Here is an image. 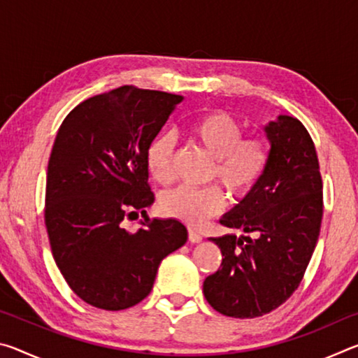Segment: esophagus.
I'll return each instance as SVG.
<instances>
[{"mask_svg":"<svg viewBox=\"0 0 358 358\" xmlns=\"http://www.w3.org/2000/svg\"><path fill=\"white\" fill-rule=\"evenodd\" d=\"M187 238H189L191 243H201L202 241V235L197 232V230L189 229V234H187Z\"/></svg>","mask_w":358,"mask_h":358,"instance_id":"esophagus-1","label":"esophagus"}]
</instances>
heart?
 Segmentation results:
<instances>
[{
	"mask_svg": "<svg viewBox=\"0 0 358 358\" xmlns=\"http://www.w3.org/2000/svg\"><path fill=\"white\" fill-rule=\"evenodd\" d=\"M189 134L215 159L211 178H217L232 196H243L259 178L268 162V148L259 137H243V128L237 120L224 112L205 113L194 120ZM173 148L171 134H159L150 142L145 159L148 171L157 183L167 185L173 178ZM161 211L189 226L220 213L224 194L217 186L203 189L177 187L161 199Z\"/></svg>",
	"mask_w": 358,
	"mask_h": 358,
	"instance_id": "1",
	"label": "heart"
}]
</instances>
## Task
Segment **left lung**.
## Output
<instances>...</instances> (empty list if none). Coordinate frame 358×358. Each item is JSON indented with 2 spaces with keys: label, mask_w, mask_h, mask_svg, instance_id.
<instances>
[{
  "label": "left lung",
  "mask_w": 358,
  "mask_h": 358,
  "mask_svg": "<svg viewBox=\"0 0 358 358\" xmlns=\"http://www.w3.org/2000/svg\"><path fill=\"white\" fill-rule=\"evenodd\" d=\"M268 162L252 189L220 222L234 234L208 238L222 254L205 278L203 295L229 317L252 319L276 310L299 287L322 222V178L313 138L299 120L280 115L264 128Z\"/></svg>",
  "instance_id": "1"
}]
</instances>
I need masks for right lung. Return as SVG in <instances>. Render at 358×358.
<instances>
[{
	"label": "right lung",
	"mask_w": 358,
	"mask_h": 358,
	"mask_svg": "<svg viewBox=\"0 0 358 358\" xmlns=\"http://www.w3.org/2000/svg\"><path fill=\"white\" fill-rule=\"evenodd\" d=\"M183 96L124 85L93 96L59 126L47 169L45 227L66 282L88 305L120 311L147 296L161 260L187 240L178 220H150L145 153ZM142 210L141 229L124 220Z\"/></svg>",
	"instance_id": "right-lung-1"
}]
</instances>
